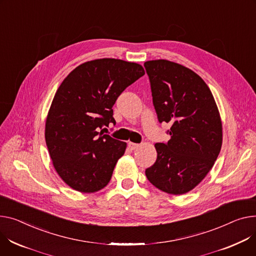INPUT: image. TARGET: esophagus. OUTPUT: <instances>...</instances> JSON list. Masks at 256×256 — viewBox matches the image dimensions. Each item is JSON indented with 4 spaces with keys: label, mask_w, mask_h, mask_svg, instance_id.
Instances as JSON below:
<instances>
[{
    "label": "esophagus",
    "mask_w": 256,
    "mask_h": 256,
    "mask_svg": "<svg viewBox=\"0 0 256 256\" xmlns=\"http://www.w3.org/2000/svg\"><path fill=\"white\" fill-rule=\"evenodd\" d=\"M128 148L132 149V150H134V149H137L138 147H140L139 144H136V143H132V142H130V143L128 144Z\"/></svg>",
    "instance_id": "esophagus-1"
}]
</instances>
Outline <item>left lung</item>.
I'll return each mask as SVG.
<instances>
[{"label":"left lung","mask_w":256,"mask_h":256,"mask_svg":"<svg viewBox=\"0 0 256 256\" xmlns=\"http://www.w3.org/2000/svg\"><path fill=\"white\" fill-rule=\"evenodd\" d=\"M158 122L171 124L168 143H156L158 158L146 168L151 184L170 194L190 192L212 168L222 145V124L213 94L198 74L182 64L144 62Z\"/></svg>","instance_id":"8db88e82"}]
</instances>
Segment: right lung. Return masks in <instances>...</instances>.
Segmentation results:
<instances>
[{
	"instance_id": "right-lung-1",
	"label": "right lung",
	"mask_w": 256,
	"mask_h": 256,
	"mask_svg": "<svg viewBox=\"0 0 256 256\" xmlns=\"http://www.w3.org/2000/svg\"><path fill=\"white\" fill-rule=\"evenodd\" d=\"M145 74L139 64L115 58L86 62L68 75L51 103L45 140L56 171L80 192H96L109 183L126 143L100 130L115 124L113 105Z\"/></svg>"
}]
</instances>
